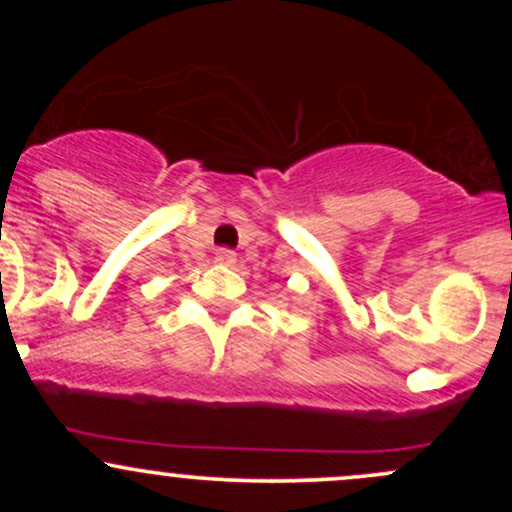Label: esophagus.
<instances>
[{"mask_svg":"<svg viewBox=\"0 0 512 512\" xmlns=\"http://www.w3.org/2000/svg\"><path fill=\"white\" fill-rule=\"evenodd\" d=\"M216 262H219V264H233V262H236V252L228 250V248H219V250H216Z\"/></svg>","mask_w":512,"mask_h":512,"instance_id":"obj_1","label":"esophagus"}]
</instances>
